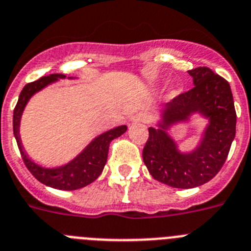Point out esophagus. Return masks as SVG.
Here are the masks:
<instances>
[{
  "mask_svg": "<svg viewBox=\"0 0 251 251\" xmlns=\"http://www.w3.org/2000/svg\"><path fill=\"white\" fill-rule=\"evenodd\" d=\"M131 121L132 123H146L148 121V117H146L145 114H137L135 115V116H132V119H131Z\"/></svg>",
  "mask_w": 251,
  "mask_h": 251,
  "instance_id": "1",
  "label": "esophagus"
}]
</instances>
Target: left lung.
<instances>
[{"label": "left lung", "mask_w": 251, "mask_h": 251, "mask_svg": "<svg viewBox=\"0 0 251 251\" xmlns=\"http://www.w3.org/2000/svg\"><path fill=\"white\" fill-rule=\"evenodd\" d=\"M195 86L177 95L164 110L162 128L149 127L142 159L157 181L177 189L206 184L223 168L235 137L236 112L230 85L209 67L189 70ZM194 112L209 119L201 146L191 154H180L164 128L184 121Z\"/></svg>", "instance_id": "1"}]
</instances>
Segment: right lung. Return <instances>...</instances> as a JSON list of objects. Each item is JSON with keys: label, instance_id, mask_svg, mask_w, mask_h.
Instances as JSON below:
<instances>
[{"label": "right lung", "instance_id": "add662e5", "mask_svg": "<svg viewBox=\"0 0 251 251\" xmlns=\"http://www.w3.org/2000/svg\"><path fill=\"white\" fill-rule=\"evenodd\" d=\"M64 77L65 75H62V74L42 76L41 78H38L33 82L27 83L26 86L22 89L19 101L16 103L15 110H13V134H15L17 146H19L26 168L38 181L47 185V186L53 187V189H58V190H77V189H81V187L94 182L100 176V174L103 170V166L107 161L110 142L116 137L121 136L127 127L125 125L119 126V127L112 128L107 132H103L102 135L96 137L76 159H74L65 166H61V168L44 169L31 161L25 153L21 145V140H20L19 127L22 111H24L27 101L30 100V98L35 92L40 91L57 78Z\"/></svg>", "mask_w": 251, "mask_h": 251}]
</instances>
